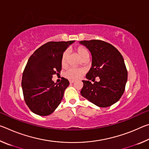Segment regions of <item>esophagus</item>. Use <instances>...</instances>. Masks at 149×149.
<instances>
[{
	"label": "esophagus",
	"mask_w": 149,
	"mask_h": 149,
	"mask_svg": "<svg viewBox=\"0 0 149 149\" xmlns=\"http://www.w3.org/2000/svg\"><path fill=\"white\" fill-rule=\"evenodd\" d=\"M70 84H73V83H74V80H70Z\"/></svg>",
	"instance_id": "obj_1"
}]
</instances>
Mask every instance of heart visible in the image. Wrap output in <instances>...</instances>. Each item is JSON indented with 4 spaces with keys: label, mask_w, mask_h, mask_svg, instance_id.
Segmentation results:
<instances>
[{
    "label": "heart",
    "mask_w": 149,
    "mask_h": 149,
    "mask_svg": "<svg viewBox=\"0 0 149 149\" xmlns=\"http://www.w3.org/2000/svg\"><path fill=\"white\" fill-rule=\"evenodd\" d=\"M77 53L78 56L81 60H83L85 58L89 57V52L88 50L84 47H80L77 48ZM67 56L68 54L66 52L63 53L62 59H61V64L62 65H65L66 64V60H67ZM84 74V70L81 68H70L68 69L64 73V76L67 77L68 79L71 80H76L79 79L81 77V75Z\"/></svg>",
    "instance_id": "b5f03b06"
}]
</instances>
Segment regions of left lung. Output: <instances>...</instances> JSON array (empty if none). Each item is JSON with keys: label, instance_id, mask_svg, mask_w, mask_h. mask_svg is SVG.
<instances>
[{"label": "left lung", "instance_id": "1", "mask_svg": "<svg viewBox=\"0 0 149 149\" xmlns=\"http://www.w3.org/2000/svg\"><path fill=\"white\" fill-rule=\"evenodd\" d=\"M92 55V66L83 80L81 95L99 107H108L118 102L125 91L127 71L122 55L108 42L100 40L81 41ZM99 77L100 81L91 84Z\"/></svg>", "mask_w": 149, "mask_h": 149}]
</instances>
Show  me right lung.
Listing matches in <instances>:
<instances>
[{
  "mask_svg": "<svg viewBox=\"0 0 149 149\" xmlns=\"http://www.w3.org/2000/svg\"><path fill=\"white\" fill-rule=\"evenodd\" d=\"M74 42H48L29 57L22 75V87L25 102L35 114L50 115L61 102L69 81L63 77L58 84H54L52 78L61 71L63 52Z\"/></svg>",
  "mask_w": 149,
  "mask_h": 149,
  "instance_id": "add662e5",
  "label": "right lung"
}]
</instances>
